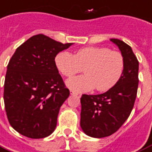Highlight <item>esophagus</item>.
<instances>
[{
  "label": "esophagus",
  "instance_id": "1",
  "mask_svg": "<svg viewBox=\"0 0 152 152\" xmlns=\"http://www.w3.org/2000/svg\"><path fill=\"white\" fill-rule=\"evenodd\" d=\"M69 94H70L71 95H79V96H80V94L77 93V92L72 91V90H70V91H69Z\"/></svg>",
  "mask_w": 152,
  "mask_h": 152
}]
</instances>
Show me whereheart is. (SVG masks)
<instances>
[{
	"instance_id": "b5f03b06",
	"label": "heart",
	"mask_w": 152,
	"mask_h": 152,
	"mask_svg": "<svg viewBox=\"0 0 152 152\" xmlns=\"http://www.w3.org/2000/svg\"><path fill=\"white\" fill-rule=\"evenodd\" d=\"M56 66L61 74L71 77L83 68L85 75L66 81L69 88L77 92H86L96 88L105 92L113 88L124 74V55L107 47H86L73 55L67 51L59 53L55 58Z\"/></svg>"
}]
</instances>
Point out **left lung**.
<instances>
[{"label":"left lung","instance_id":"left-lung-1","mask_svg":"<svg viewBox=\"0 0 152 152\" xmlns=\"http://www.w3.org/2000/svg\"><path fill=\"white\" fill-rule=\"evenodd\" d=\"M110 42L118 46L125 60L120 80L105 93L83 94L81 98V128L93 138H103L117 132L129 117L136 99L139 61L130 45L115 38Z\"/></svg>","mask_w":152,"mask_h":152}]
</instances>
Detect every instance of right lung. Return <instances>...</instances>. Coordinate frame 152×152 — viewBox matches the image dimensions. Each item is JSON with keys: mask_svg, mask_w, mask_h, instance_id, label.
Masks as SVG:
<instances>
[{"mask_svg": "<svg viewBox=\"0 0 152 152\" xmlns=\"http://www.w3.org/2000/svg\"><path fill=\"white\" fill-rule=\"evenodd\" d=\"M73 44L38 34L12 56L7 66L4 102L10 125L20 134L42 139L54 132L60 107L69 95L54 59Z\"/></svg>", "mask_w": 152, "mask_h": 152, "instance_id": "add662e5", "label": "right lung"}]
</instances>
